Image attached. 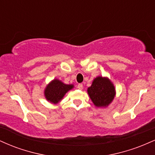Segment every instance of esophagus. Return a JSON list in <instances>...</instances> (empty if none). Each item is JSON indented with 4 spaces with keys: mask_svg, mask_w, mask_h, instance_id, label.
<instances>
[{
    "mask_svg": "<svg viewBox=\"0 0 155 155\" xmlns=\"http://www.w3.org/2000/svg\"><path fill=\"white\" fill-rule=\"evenodd\" d=\"M77 88L79 89V90H82V89H83V84H79L77 85Z\"/></svg>",
    "mask_w": 155,
    "mask_h": 155,
    "instance_id": "1",
    "label": "esophagus"
}]
</instances>
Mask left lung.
Wrapping results in <instances>:
<instances>
[{
	"mask_svg": "<svg viewBox=\"0 0 155 155\" xmlns=\"http://www.w3.org/2000/svg\"><path fill=\"white\" fill-rule=\"evenodd\" d=\"M88 95L97 107H106L115 96V87L108 78L97 76L87 89Z\"/></svg>",
	"mask_w": 155,
	"mask_h": 155,
	"instance_id": "8db88e82",
	"label": "left lung"
}]
</instances>
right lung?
I'll return each instance as SVG.
<instances>
[{
	"mask_svg": "<svg viewBox=\"0 0 155 155\" xmlns=\"http://www.w3.org/2000/svg\"><path fill=\"white\" fill-rule=\"evenodd\" d=\"M74 88L73 84H65L58 79L51 81L44 90L46 99L51 104H58L68 91Z\"/></svg>",
	"mask_w": 155,
	"mask_h": 155,
	"instance_id": "1",
	"label": "right lung"
}]
</instances>
